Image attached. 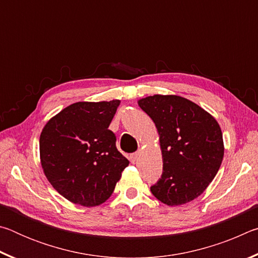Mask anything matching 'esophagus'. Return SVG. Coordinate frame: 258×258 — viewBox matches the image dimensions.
I'll return each instance as SVG.
<instances>
[{"label": "esophagus", "instance_id": "1", "mask_svg": "<svg viewBox=\"0 0 258 258\" xmlns=\"http://www.w3.org/2000/svg\"><path fill=\"white\" fill-rule=\"evenodd\" d=\"M138 157H139V152H134V154H132V155H130V160L132 161V163L134 164L135 161L138 160Z\"/></svg>", "mask_w": 258, "mask_h": 258}]
</instances>
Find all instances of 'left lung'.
<instances>
[{"label": "left lung", "instance_id": "left-lung-1", "mask_svg": "<svg viewBox=\"0 0 258 258\" xmlns=\"http://www.w3.org/2000/svg\"><path fill=\"white\" fill-rule=\"evenodd\" d=\"M138 103L154 120L163 156V174L150 187L152 195L168 206L199 197L215 177L224 156L216 119L178 95L155 94Z\"/></svg>", "mask_w": 258, "mask_h": 258}]
</instances>
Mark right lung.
Instances as JSON below:
<instances>
[{
  "label": "right lung",
  "instance_id": "1",
  "mask_svg": "<svg viewBox=\"0 0 258 258\" xmlns=\"http://www.w3.org/2000/svg\"><path fill=\"white\" fill-rule=\"evenodd\" d=\"M119 100L76 102L47 121L40 137L43 172L69 202L103 204L130 161L117 150L110 130Z\"/></svg>",
  "mask_w": 258,
  "mask_h": 258
}]
</instances>
